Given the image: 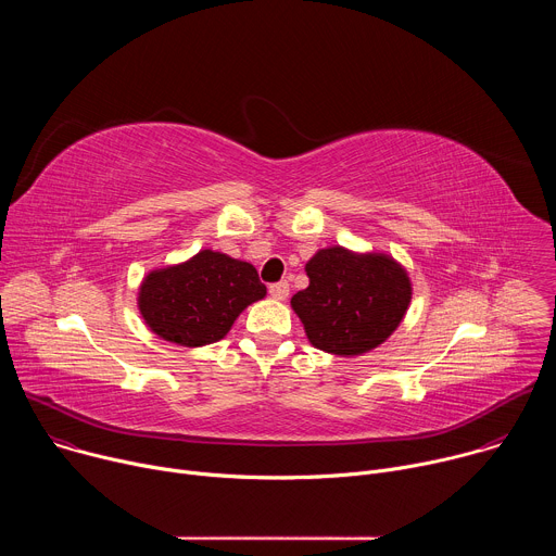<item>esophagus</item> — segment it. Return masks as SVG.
<instances>
[{
    "mask_svg": "<svg viewBox=\"0 0 556 556\" xmlns=\"http://www.w3.org/2000/svg\"><path fill=\"white\" fill-rule=\"evenodd\" d=\"M288 292H290V283L288 281H277V283L268 286V294L273 299H277V301H283L288 296Z\"/></svg>",
    "mask_w": 556,
    "mask_h": 556,
    "instance_id": "esophagus-1",
    "label": "esophagus"
}]
</instances>
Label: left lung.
<instances>
[{
    "instance_id": "left-lung-1",
    "label": "left lung",
    "mask_w": 556,
    "mask_h": 556,
    "mask_svg": "<svg viewBox=\"0 0 556 556\" xmlns=\"http://www.w3.org/2000/svg\"><path fill=\"white\" fill-rule=\"evenodd\" d=\"M305 273L309 286L292 307L314 348L354 356L380 345L412 301L407 273L384 255H354L341 247L316 253Z\"/></svg>"
}]
</instances>
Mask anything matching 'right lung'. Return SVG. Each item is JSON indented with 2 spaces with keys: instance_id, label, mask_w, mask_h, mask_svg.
I'll return each instance as SVG.
<instances>
[{
  "instance_id": "add662e5",
  "label": "right lung",
  "mask_w": 556,
  "mask_h": 556,
  "mask_svg": "<svg viewBox=\"0 0 556 556\" xmlns=\"http://www.w3.org/2000/svg\"><path fill=\"white\" fill-rule=\"evenodd\" d=\"M264 294L251 264L202 251L187 264L149 273L138 305L157 337L200 348L224 339L240 312Z\"/></svg>"
}]
</instances>
